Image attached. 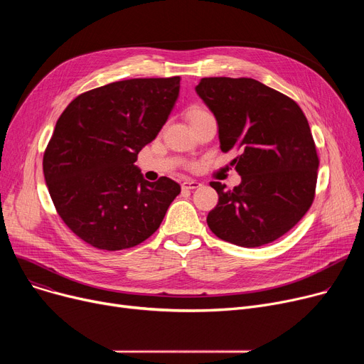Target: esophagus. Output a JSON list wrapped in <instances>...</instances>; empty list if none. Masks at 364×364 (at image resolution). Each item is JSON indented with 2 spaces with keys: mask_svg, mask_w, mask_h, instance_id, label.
<instances>
[{
  "mask_svg": "<svg viewBox=\"0 0 364 364\" xmlns=\"http://www.w3.org/2000/svg\"><path fill=\"white\" fill-rule=\"evenodd\" d=\"M200 186V183L199 181H196V180H184L183 181V184H181V187L184 188V190H193V188H198Z\"/></svg>",
  "mask_w": 364,
  "mask_h": 364,
  "instance_id": "34e87169",
  "label": "esophagus"
}]
</instances>
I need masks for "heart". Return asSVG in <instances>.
<instances>
[{
	"instance_id": "b5f03b06",
	"label": "heart",
	"mask_w": 364,
	"mask_h": 364,
	"mask_svg": "<svg viewBox=\"0 0 364 364\" xmlns=\"http://www.w3.org/2000/svg\"><path fill=\"white\" fill-rule=\"evenodd\" d=\"M203 112H206V110H203V109H200V107H193V109L188 110L187 118H188V121H190V119H193L195 117H198V114H200V113H203Z\"/></svg>"
}]
</instances>
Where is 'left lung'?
<instances>
[{"mask_svg": "<svg viewBox=\"0 0 364 364\" xmlns=\"http://www.w3.org/2000/svg\"><path fill=\"white\" fill-rule=\"evenodd\" d=\"M196 92L218 124L223 151L242 183L213 181L218 203L208 214L211 232L243 247L272 243L305 215L314 200L318 156L307 118L284 95L252 78H202Z\"/></svg>", "mask_w": 364, "mask_h": 364, "instance_id": "8db88e82", "label": "left lung"}]
</instances>
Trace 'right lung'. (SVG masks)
<instances>
[{
    "mask_svg": "<svg viewBox=\"0 0 364 364\" xmlns=\"http://www.w3.org/2000/svg\"><path fill=\"white\" fill-rule=\"evenodd\" d=\"M180 92V76L134 78L90 90L57 119L43 169L57 214L85 243L106 251L155 233L181 187L143 178L134 165L156 139Z\"/></svg>",
    "mask_w": 364,
    "mask_h": 364,
    "instance_id": "right-lung-1",
    "label": "right lung"
}]
</instances>
